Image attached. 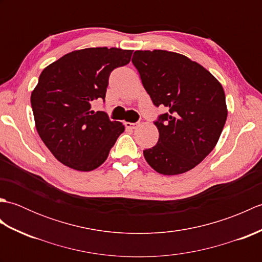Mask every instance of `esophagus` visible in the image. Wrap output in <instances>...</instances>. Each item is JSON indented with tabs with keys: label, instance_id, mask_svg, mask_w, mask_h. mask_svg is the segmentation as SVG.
I'll return each instance as SVG.
<instances>
[{
	"label": "esophagus",
	"instance_id": "esophagus-1",
	"mask_svg": "<svg viewBox=\"0 0 262 262\" xmlns=\"http://www.w3.org/2000/svg\"><path fill=\"white\" fill-rule=\"evenodd\" d=\"M125 126L127 129H135V128L138 126V124H134V122H128L126 121L125 122Z\"/></svg>",
	"mask_w": 262,
	"mask_h": 262
}]
</instances>
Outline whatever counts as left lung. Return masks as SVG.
Here are the masks:
<instances>
[{
    "instance_id": "obj_1",
    "label": "left lung",
    "mask_w": 262,
    "mask_h": 262,
    "mask_svg": "<svg viewBox=\"0 0 262 262\" xmlns=\"http://www.w3.org/2000/svg\"><path fill=\"white\" fill-rule=\"evenodd\" d=\"M132 62L153 103L168 110L155 121L159 141L144 149V158L161 174L185 173L220 140L227 118L223 86L204 66L174 52L136 51Z\"/></svg>"
}]
</instances>
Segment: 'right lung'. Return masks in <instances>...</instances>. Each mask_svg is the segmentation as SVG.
<instances>
[{
  "label": "right lung",
  "instance_id": "right-lung-1",
  "mask_svg": "<svg viewBox=\"0 0 262 262\" xmlns=\"http://www.w3.org/2000/svg\"><path fill=\"white\" fill-rule=\"evenodd\" d=\"M132 54L117 47L77 49L41 72L31 92L35 125L60 163L92 171L107 160L125 126L91 105L104 99L111 71L129 63Z\"/></svg>",
  "mask_w": 262,
  "mask_h": 262
}]
</instances>
